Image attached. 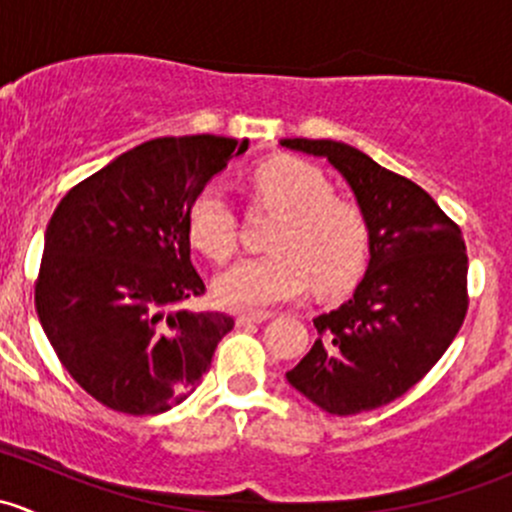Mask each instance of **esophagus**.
I'll list each match as a JSON object with an SVG mask.
<instances>
[{"mask_svg":"<svg viewBox=\"0 0 512 512\" xmlns=\"http://www.w3.org/2000/svg\"><path fill=\"white\" fill-rule=\"evenodd\" d=\"M270 312H240L237 314V327H247V324H260L270 319Z\"/></svg>","mask_w":512,"mask_h":512,"instance_id":"obj_1","label":"esophagus"}]
</instances>
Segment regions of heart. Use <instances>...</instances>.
Segmentation results:
<instances>
[{"label": "heart", "mask_w": 512, "mask_h": 512, "mask_svg": "<svg viewBox=\"0 0 512 512\" xmlns=\"http://www.w3.org/2000/svg\"><path fill=\"white\" fill-rule=\"evenodd\" d=\"M252 195L277 215L272 252L242 260L218 280V299L235 309H267L292 302L309 282L322 294L352 287L369 257V220L352 198L334 193L317 165L275 158L252 173ZM190 242L213 262L237 250V220L215 185L200 190L188 210Z\"/></svg>", "instance_id": "1"}]
</instances>
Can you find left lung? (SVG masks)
Listing matches in <instances>:
<instances>
[{
	"instance_id": "8db88e82",
	"label": "left lung",
	"mask_w": 512,
	"mask_h": 512,
	"mask_svg": "<svg viewBox=\"0 0 512 512\" xmlns=\"http://www.w3.org/2000/svg\"><path fill=\"white\" fill-rule=\"evenodd\" d=\"M327 158L352 185L369 220V267L342 307L314 319L319 337L287 381L337 416L404 396L451 347L468 312L461 227L414 180L339 141L285 138Z\"/></svg>"
}]
</instances>
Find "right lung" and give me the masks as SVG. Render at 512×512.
<instances>
[{
	"label": "right lung",
	"mask_w": 512,
	"mask_h": 512,
	"mask_svg": "<svg viewBox=\"0 0 512 512\" xmlns=\"http://www.w3.org/2000/svg\"><path fill=\"white\" fill-rule=\"evenodd\" d=\"M247 141L156 138L81 180L56 205L34 282L39 322L64 369L98 404L163 414L193 394L235 327L193 312L205 282L190 260L195 195Z\"/></svg>",
	"instance_id": "1"
}]
</instances>
